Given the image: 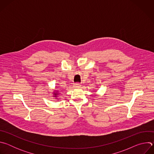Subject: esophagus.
Segmentation results:
<instances>
[{"label": "esophagus", "mask_w": 154, "mask_h": 154, "mask_svg": "<svg viewBox=\"0 0 154 154\" xmlns=\"http://www.w3.org/2000/svg\"><path fill=\"white\" fill-rule=\"evenodd\" d=\"M81 86V85L79 83H76L74 84V87L75 88H80Z\"/></svg>", "instance_id": "1"}]
</instances>
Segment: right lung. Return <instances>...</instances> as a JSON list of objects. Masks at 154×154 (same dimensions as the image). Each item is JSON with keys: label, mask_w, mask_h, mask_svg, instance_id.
I'll return each mask as SVG.
<instances>
[{"label": "right lung", "mask_w": 154, "mask_h": 154, "mask_svg": "<svg viewBox=\"0 0 154 154\" xmlns=\"http://www.w3.org/2000/svg\"><path fill=\"white\" fill-rule=\"evenodd\" d=\"M54 95H55V97H57V93H54Z\"/></svg>", "instance_id": "add662e5"}]
</instances>
